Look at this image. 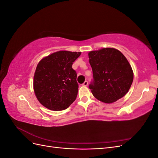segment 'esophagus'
Instances as JSON below:
<instances>
[{"label":"esophagus","mask_w":158,"mask_h":158,"mask_svg":"<svg viewBox=\"0 0 158 158\" xmlns=\"http://www.w3.org/2000/svg\"><path fill=\"white\" fill-rule=\"evenodd\" d=\"M88 85V81H85V82L82 84V85H84V86H87Z\"/></svg>","instance_id":"obj_1"}]
</instances>
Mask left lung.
<instances>
[{
  "instance_id": "8db88e82",
  "label": "left lung",
  "mask_w": 158,
  "mask_h": 158,
  "mask_svg": "<svg viewBox=\"0 0 158 158\" xmlns=\"http://www.w3.org/2000/svg\"><path fill=\"white\" fill-rule=\"evenodd\" d=\"M93 72L89 85L94 96L111 103L127 94L133 81V71L126 57L114 48H103L88 53Z\"/></svg>"
}]
</instances>
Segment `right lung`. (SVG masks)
<instances>
[{"label": "right lung", "instance_id": "right-lung-1", "mask_svg": "<svg viewBox=\"0 0 158 158\" xmlns=\"http://www.w3.org/2000/svg\"><path fill=\"white\" fill-rule=\"evenodd\" d=\"M80 52L60 51L41 59L33 77L38 101L52 111L67 109L77 97V74L72 68Z\"/></svg>", "mask_w": 158, "mask_h": 158}]
</instances>
